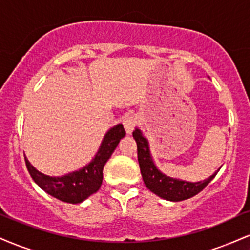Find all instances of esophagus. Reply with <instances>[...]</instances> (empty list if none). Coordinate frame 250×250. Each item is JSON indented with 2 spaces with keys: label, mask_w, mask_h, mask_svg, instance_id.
<instances>
[{
  "label": "esophagus",
  "mask_w": 250,
  "mask_h": 250,
  "mask_svg": "<svg viewBox=\"0 0 250 250\" xmlns=\"http://www.w3.org/2000/svg\"><path fill=\"white\" fill-rule=\"evenodd\" d=\"M137 125L136 116L129 115V116L125 117V119H123V127H125V131H127L128 134H130L131 131L134 130L135 125Z\"/></svg>",
  "instance_id": "obj_1"
}]
</instances>
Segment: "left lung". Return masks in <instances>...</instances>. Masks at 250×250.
I'll return each instance as SVG.
<instances>
[{
	"instance_id": "1",
	"label": "left lung",
	"mask_w": 250,
	"mask_h": 250,
	"mask_svg": "<svg viewBox=\"0 0 250 250\" xmlns=\"http://www.w3.org/2000/svg\"><path fill=\"white\" fill-rule=\"evenodd\" d=\"M133 136L137 143V160H139L143 182L149 190L165 200L177 202V201L190 199L207 187L208 183L220 170L219 169L209 179L200 182H187V181L169 177L155 167L149 151L148 140L143 136L141 130L137 128L135 129Z\"/></svg>"
}]
</instances>
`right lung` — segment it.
Returning a JSON list of instances; mask_svg holds the SVG:
<instances>
[{"instance_id": "obj_1", "label": "right lung", "mask_w": 250, "mask_h": 250, "mask_svg": "<svg viewBox=\"0 0 250 250\" xmlns=\"http://www.w3.org/2000/svg\"><path fill=\"white\" fill-rule=\"evenodd\" d=\"M125 130L122 125H117L105 134L99 151L89 165L80 170L73 171L63 176H48L36 170L27 157L25 166L30 176L40 188L55 199L67 203L82 202L91 194L96 193L102 185L103 167L114 153L120 140L125 137Z\"/></svg>"}]
</instances>
